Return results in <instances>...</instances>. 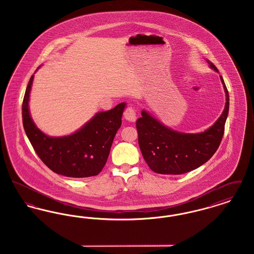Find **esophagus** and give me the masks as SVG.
<instances>
[{
	"label": "esophagus",
	"mask_w": 254,
	"mask_h": 254,
	"mask_svg": "<svg viewBox=\"0 0 254 254\" xmlns=\"http://www.w3.org/2000/svg\"><path fill=\"white\" fill-rule=\"evenodd\" d=\"M124 117L126 120L133 123V122L136 121V111L131 107H129L126 109V111L124 113Z\"/></svg>",
	"instance_id": "34e87169"
}]
</instances>
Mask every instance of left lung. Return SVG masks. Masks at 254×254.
Here are the masks:
<instances>
[{"label": "left lung", "instance_id": "left-lung-1", "mask_svg": "<svg viewBox=\"0 0 254 254\" xmlns=\"http://www.w3.org/2000/svg\"><path fill=\"white\" fill-rule=\"evenodd\" d=\"M211 69L217 67L209 61ZM226 93L225 108L216 122L205 131L185 133L171 129L143 109L142 117L136 121L138 142L143 157L150 169L159 174H183L201 167L217 150L224 135L229 114L230 97L223 80Z\"/></svg>", "mask_w": 254, "mask_h": 254}]
</instances>
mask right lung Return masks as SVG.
I'll list each match as a JSON object with an SVG mask.
<instances>
[{
    "label": "right lung",
    "mask_w": 254,
    "mask_h": 254,
    "mask_svg": "<svg viewBox=\"0 0 254 254\" xmlns=\"http://www.w3.org/2000/svg\"><path fill=\"white\" fill-rule=\"evenodd\" d=\"M33 79L34 75L24 93L23 125L38 156L52 171L66 177L98 175L107 163L127 104L121 103L114 109L97 112L81 128L69 135L49 136L37 127L30 115L28 103Z\"/></svg>",
    "instance_id": "1"
}]
</instances>
